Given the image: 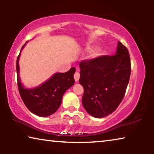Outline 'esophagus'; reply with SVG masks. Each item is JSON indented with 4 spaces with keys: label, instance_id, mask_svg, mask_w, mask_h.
I'll use <instances>...</instances> for the list:
<instances>
[{
    "label": "esophagus",
    "instance_id": "obj_1",
    "mask_svg": "<svg viewBox=\"0 0 154 154\" xmlns=\"http://www.w3.org/2000/svg\"><path fill=\"white\" fill-rule=\"evenodd\" d=\"M79 77H80L79 72L76 71L74 74V79L75 80V82H78V81H79Z\"/></svg>",
    "mask_w": 154,
    "mask_h": 154
}]
</instances>
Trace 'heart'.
I'll list each match as a JSON object with an SVG mask.
<instances>
[{
	"instance_id": "b5f03b06",
	"label": "heart",
	"mask_w": 154,
	"mask_h": 154,
	"mask_svg": "<svg viewBox=\"0 0 154 154\" xmlns=\"http://www.w3.org/2000/svg\"><path fill=\"white\" fill-rule=\"evenodd\" d=\"M96 54H94V56H96Z\"/></svg>"
}]
</instances>
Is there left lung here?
I'll return each instance as SVG.
<instances>
[{
    "label": "left lung",
    "mask_w": 154,
    "mask_h": 154,
    "mask_svg": "<svg viewBox=\"0 0 154 154\" xmlns=\"http://www.w3.org/2000/svg\"><path fill=\"white\" fill-rule=\"evenodd\" d=\"M82 104L88 113L102 118L113 113L125 96L131 64L128 50L118 41L113 56H102L79 63Z\"/></svg>",
    "instance_id": "obj_1"
}]
</instances>
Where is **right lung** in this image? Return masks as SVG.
<instances>
[{
  "mask_svg": "<svg viewBox=\"0 0 154 154\" xmlns=\"http://www.w3.org/2000/svg\"><path fill=\"white\" fill-rule=\"evenodd\" d=\"M25 45L22 46L21 51ZM21 51L16 62L17 86L21 98L26 106L32 113L39 117L51 116L60 106L64 92L73 85L75 68H71L66 72H57L39 86L33 89H27L23 86L19 76Z\"/></svg>",
  "mask_w": 154,
  "mask_h": 154,
  "instance_id": "obj_1",
  "label": "right lung"
}]
</instances>
